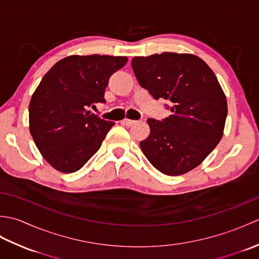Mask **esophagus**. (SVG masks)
Wrapping results in <instances>:
<instances>
[{
  "label": "esophagus",
  "mask_w": 259,
  "mask_h": 259,
  "mask_svg": "<svg viewBox=\"0 0 259 259\" xmlns=\"http://www.w3.org/2000/svg\"><path fill=\"white\" fill-rule=\"evenodd\" d=\"M135 123H136L135 120H131V119H124V120H122V124H124L126 126H130V125H133Z\"/></svg>",
  "instance_id": "obj_1"
}]
</instances>
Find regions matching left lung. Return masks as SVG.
<instances>
[{"label":"left lung","instance_id":"8db88e82","mask_svg":"<svg viewBox=\"0 0 259 259\" xmlns=\"http://www.w3.org/2000/svg\"><path fill=\"white\" fill-rule=\"evenodd\" d=\"M139 84L158 100L170 102L171 114L149 118L150 135L140 142L153 167L168 176L190 171L221 141L227 100L205 61L194 54L164 52L131 61Z\"/></svg>","mask_w":259,"mask_h":259}]
</instances>
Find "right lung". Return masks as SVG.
Returning a JSON list of instances; mask_svg holds the SVG:
<instances>
[{
    "mask_svg": "<svg viewBox=\"0 0 259 259\" xmlns=\"http://www.w3.org/2000/svg\"><path fill=\"white\" fill-rule=\"evenodd\" d=\"M126 61L125 57L70 56L43 76L30 101V133L54 169L74 172L101 147L114 122L88 109L106 102L110 76Z\"/></svg>",
    "mask_w": 259,
    "mask_h": 259,
    "instance_id": "obj_1",
    "label": "right lung"
}]
</instances>
